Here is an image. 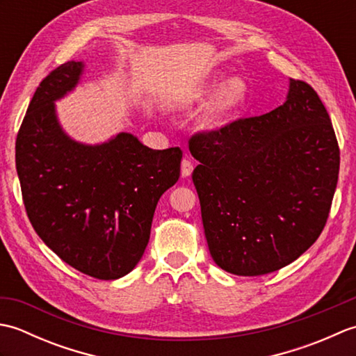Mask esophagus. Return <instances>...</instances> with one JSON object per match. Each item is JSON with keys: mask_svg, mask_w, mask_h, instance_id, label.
Returning <instances> with one entry per match:
<instances>
[{"mask_svg": "<svg viewBox=\"0 0 356 356\" xmlns=\"http://www.w3.org/2000/svg\"><path fill=\"white\" fill-rule=\"evenodd\" d=\"M193 170H194V166H193V162L190 161V159H184L182 161V177H190Z\"/></svg>", "mask_w": 356, "mask_h": 356, "instance_id": "1", "label": "esophagus"}]
</instances>
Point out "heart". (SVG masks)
<instances>
[{
    "label": "heart",
    "instance_id": "1",
    "mask_svg": "<svg viewBox=\"0 0 356 356\" xmlns=\"http://www.w3.org/2000/svg\"><path fill=\"white\" fill-rule=\"evenodd\" d=\"M214 88L216 86L209 84L193 90V92L185 96L182 102H180V108H193L194 105L200 104L207 96L213 93ZM246 95L248 86L241 78L232 76L228 81H225L220 90H218L217 95L213 97V101H211L200 113L197 120L199 127L205 131H214L218 130V128H222L228 122L234 113L240 108V105L245 102Z\"/></svg>",
    "mask_w": 356,
    "mask_h": 356
}]
</instances>
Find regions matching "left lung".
<instances>
[{"label":"left lung","instance_id":"8db88e82","mask_svg":"<svg viewBox=\"0 0 356 356\" xmlns=\"http://www.w3.org/2000/svg\"><path fill=\"white\" fill-rule=\"evenodd\" d=\"M190 151L209 254L241 277L282 269L311 248L337 190L339 149L315 90L289 79L283 105L195 134Z\"/></svg>","mask_w":356,"mask_h":356}]
</instances>
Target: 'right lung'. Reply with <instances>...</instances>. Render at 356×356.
<instances>
[{
	"instance_id": "right-lung-1",
	"label": "right lung",
	"mask_w": 356,
	"mask_h": 356,
	"mask_svg": "<svg viewBox=\"0 0 356 356\" xmlns=\"http://www.w3.org/2000/svg\"><path fill=\"white\" fill-rule=\"evenodd\" d=\"M84 70L69 61L36 88L17 138V172L44 243L82 274L118 280L145 252L157 202L179 180L182 149H151L125 131L99 143L73 139L56 102Z\"/></svg>"
}]
</instances>
